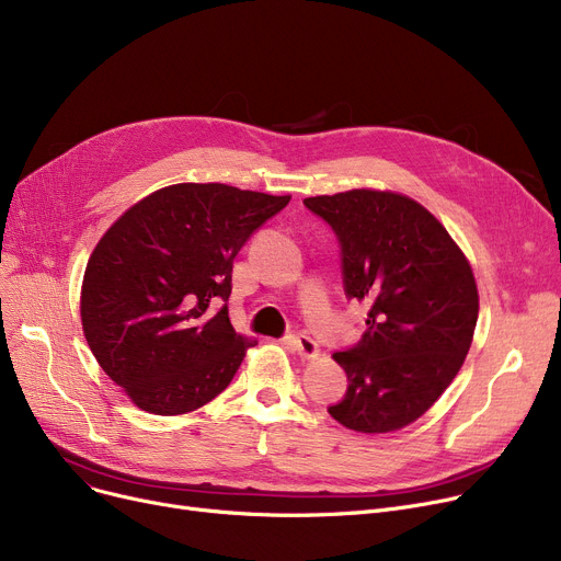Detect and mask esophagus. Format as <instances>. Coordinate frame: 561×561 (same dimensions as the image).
<instances>
[{"label":"esophagus","mask_w":561,"mask_h":561,"mask_svg":"<svg viewBox=\"0 0 561 561\" xmlns=\"http://www.w3.org/2000/svg\"><path fill=\"white\" fill-rule=\"evenodd\" d=\"M288 345L296 350L302 359H313V357H318V352H320L318 343L311 336H307V334H293V336H288Z\"/></svg>","instance_id":"obj_1"}]
</instances>
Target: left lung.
<instances>
[{
    "instance_id": "1",
    "label": "left lung",
    "mask_w": 561,
    "mask_h": 561,
    "mask_svg": "<svg viewBox=\"0 0 561 561\" xmlns=\"http://www.w3.org/2000/svg\"><path fill=\"white\" fill-rule=\"evenodd\" d=\"M339 236L345 296L368 305L366 334L332 359L347 375L328 411L364 434L398 432L457 377L480 311L461 248L423 204L393 191L352 188L305 199Z\"/></svg>"
}]
</instances>
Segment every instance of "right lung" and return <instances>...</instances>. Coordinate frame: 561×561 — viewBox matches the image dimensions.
<instances>
[{
    "instance_id": "obj_1",
    "label": "right lung",
    "mask_w": 561,
    "mask_h": 561,
    "mask_svg": "<svg viewBox=\"0 0 561 561\" xmlns=\"http://www.w3.org/2000/svg\"><path fill=\"white\" fill-rule=\"evenodd\" d=\"M290 195L172 184L117 218L88 259L81 328L102 370L157 416L222 393L256 341L231 328L233 259Z\"/></svg>"
}]
</instances>
